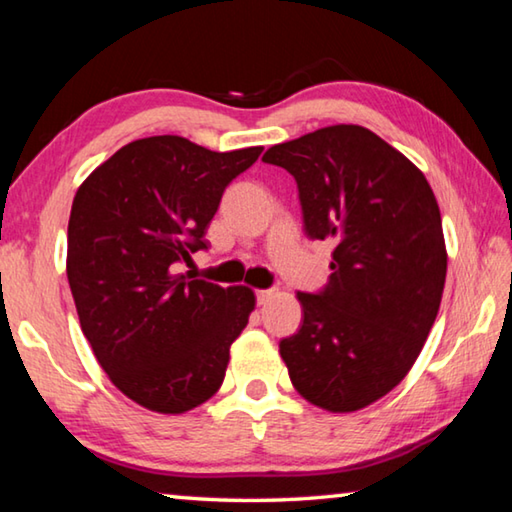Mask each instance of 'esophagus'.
Returning a JSON list of instances; mask_svg holds the SVG:
<instances>
[{"label":"esophagus","mask_w":512,"mask_h":512,"mask_svg":"<svg viewBox=\"0 0 512 512\" xmlns=\"http://www.w3.org/2000/svg\"><path fill=\"white\" fill-rule=\"evenodd\" d=\"M255 296H257L259 305H266V302L275 296V291H273V289H257Z\"/></svg>","instance_id":"obj_1"}]
</instances>
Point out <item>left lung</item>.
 Returning a JSON list of instances; mask_svg holds the SVG:
<instances>
[{
	"label": "left lung",
	"instance_id": "left-lung-1",
	"mask_svg": "<svg viewBox=\"0 0 512 512\" xmlns=\"http://www.w3.org/2000/svg\"><path fill=\"white\" fill-rule=\"evenodd\" d=\"M264 162L298 183L305 230L334 241L323 293H298L302 327L280 341L291 384L352 413L409 375L438 316L447 248L424 173L368 128L336 124L275 144Z\"/></svg>",
	"mask_w": 512,
	"mask_h": 512
}]
</instances>
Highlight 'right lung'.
<instances>
[{"label":"right lung","mask_w":512,"mask_h":512,"mask_svg":"<svg viewBox=\"0 0 512 512\" xmlns=\"http://www.w3.org/2000/svg\"><path fill=\"white\" fill-rule=\"evenodd\" d=\"M264 146L216 153L178 135L135 140L83 180L67 225V280L90 348L128 400L180 415L219 391L255 293L189 280L225 187Z\"/></svg>","instance_id":"obj_1"}]
</instances>
